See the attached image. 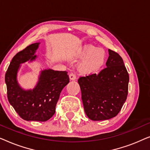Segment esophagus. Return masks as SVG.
I'll use <instances>...</instances> for the list:
<instances>
[{
    "mask_svg": "<svg viewBox=\"0 0 150 150\" xmlns=\"http://www.w3.org/2000/svg\"><path fill=\"white\" fill-rule=\"evenodd\" d=\"M69 79H70L71 81H74V80H75L76 79V76L75 74H74V73L69 74Z\"/></svg>",
    "mask_w": 150,
    "mask_h": 150,
    "instance_id": "esophagus-1",
    "label": "esophagus"
}]
</instances>
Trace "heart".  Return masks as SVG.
I'll return each instance as SVG.
<instances>
[{
    "mask_svg": "<svg viewBox=\"0 0 150 150\" xmlns=\"http://www.w3.org/2000/svg\"><path fill=\"white\" fill-rule=\"evenodd\" d=\"M80 57L84 60L80 65L79 70L83 74H92L103 67L106 56L103 49L88 45L81 50Z\"/></svg>",
    "mask_w": 150,
    "mask_h": 150,
    "instance_id": "heart-1",
    "label": "heart"
}]
</instances>
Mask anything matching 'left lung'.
<instances>
[{
	"instance_id": "obj_1",
	"label": "left lung",
	"mask_w": 150,
	"mask_h": 150,
	"mask_svg": "<svg viewBox=\"0 0 150 150\" xmlns=\"http://www.w3.org/2000/svg\"><path fill=\"white\" fill-rule=\"evenodd\" d=\"M106 67L98 74L80 77L84 110L90 120H109L117 115L126 102L129 75L117 52L108 50Z\"/></svg>"
}]
</instances>
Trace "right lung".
I'll use <instances>...</instances> for the list:
<instances>
[{
  "label": "right lung",
  "mask_w": 150,
  "mask_h": 150,
  "mask_svg": "<svg viewBox=\"0 0 150 150\" xmlns=\"http://www.w3.org/2000/svg\"><path fill=\"white\" fill-rule=\"evenodd\" d=\"M39 43L30 44L13 57L5 74L7 98L20 117L26 121L46 122L54 115L62 89L69 82L66 71L45 69L33 90L24 91L18 85L16 76L20 63L34 60Z\"/></svg>",
  "instance_id": "1"
}]
</instances>
